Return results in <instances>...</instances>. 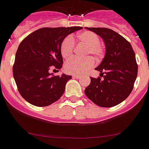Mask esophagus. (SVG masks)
Segmentation results:
<instances>
[{
  "mask_svg": "<svg viewBox=\"0 0 149 149\" xmlns=\"http://www.w3.org/2000/svg\"><path fill=\"white\" fill-rule=\"evenodd\" d=\"M72 76H73V78H74V79H79V78L81 77L80 75H76V74L73 75Z\"/></svg>",
  "mask_w": 149,
  "mask_h": 149,
  "instance_id": "obj_1",
  "label": "esophagus"
}]
</instances>
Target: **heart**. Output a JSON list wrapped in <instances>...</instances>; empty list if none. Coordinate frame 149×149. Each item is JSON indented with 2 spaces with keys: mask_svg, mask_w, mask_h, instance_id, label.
<instances>
[{
  "mask_svg": "<svg viewBox=\"0 0 149 149\" xmlns=\"http://www.w3.org/2000/svg\"><path fill=\"white\" fill-rule=\"evenodd\" d=\"M80 43L86 47L85 57L92 54L96 59L103 57L105 49L100 44L99 36L91 31H83L76 35ZM74 49V41L71 36H67L62 41L60 45V52L63 58L68 59L72 55ZM95 65V60L92 57H87L84 60L71 58L65 65V70L70 74H81Z\"/></svg>",
  "mask_w": 149,
  "mask_h": 149,
  "instance_id": "1",
  "label": "heart"
}]
</instances>
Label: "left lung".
<instances>
[{
    "label": "left lung",
    "instance_id": "1",
    "mask_svg": "<svg viewBox=\"0 0 149 149\" xmlns=\"http://www.w3.org/2000/svg\"><path fill=\"white\" fill-rule=\"evenodd\" d=\"M86 29L103 39L106 52L102 63L95 68L100 72V76L90 77L91 83L85 89V95L100 107L115 106L125 100L133 89L138 75L135 52L129 41L111 29Z\"/></svg>",
    "mask_w": 149,
    "mask_h": 149
}]
</instances>
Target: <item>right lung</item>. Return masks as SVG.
Returning <instances> with one entry per match:
<instances>
[{
	"label": "right lung",
	"instance_id": "right-lung-1",
	"mask_svg": "<svg viewBox=\"0 0 149 149\" xmlns=\"http://www.w3.org/2000/svg\"><path fill=\"white\" fill-rule=\"evenodd\" d=\"M82 28L43 27L22 41L16 53L13 76L19 92L27 102L44 107L61 97L71 76H54L49 70L52 66L60 70L63 63L62 41L68 34Z\"/></svg>",
	"mask_w": 149,
	"mask_h": 149
}]
</instances>
